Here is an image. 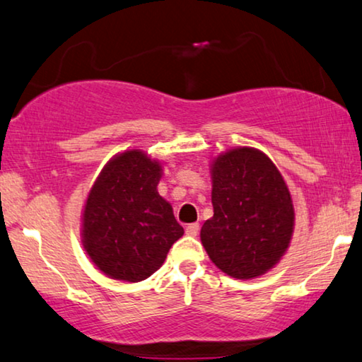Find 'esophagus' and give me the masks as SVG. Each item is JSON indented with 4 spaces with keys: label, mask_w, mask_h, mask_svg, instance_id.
I'll list each match as a JSON object with an SVG mask.
<instances>
[{
    "label": "esophagus",
    "mask_w": 362,
    "mask_h": 362,
    "mask_svg": "<svg viewBox=\"0 0 362 362\" xmlns=\"http://www.w3.org/2000/svg\"><path fill=\"white\" fill-rule=\"evenodd\" d=\"M186 235L187 236H197L199 235V223H191L186 226Z\"/></svg>",
    "instance_id": "34e87169"
}]
</instances>
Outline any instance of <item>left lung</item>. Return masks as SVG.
I'll list each match as a JSON object with an SVG mask.
<instances>
[{"label": "left lung", "instance_id": "1", "mask_svg": "<svg viewBox=\"0 0 362 362\" xmlns=\"http://www.w3.org/2000/svg\"><path fill=\"white\" fill-rule=\"evenodd\" d=\"M214 216L200 230L212 262L238 280L280 262L294 230L291 194L275 163L252 147L231 148L210 165Z\"/></svg>", "mask_w": 362, "mask_h": 362}]
</instances>
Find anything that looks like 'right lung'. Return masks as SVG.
I'll return each instance as SVG.
<instances>
[{
	"instance_id": "add662e5",
	"label": "right lung",
	"mask_w": 362,
	"mask_h": 362,
	"mask_svg": "<svg viewBox=\"0 0 362 362\" xmlns=\"http://www.w3.org/2000/svg\"><path fill=\"white\" fill-rule=\"evenodd\" d=\"M162 163L139 148L115 155L88 192L82 244L92 262L113 280L142 281L163 265L185 235L157 186Z\"/></svg>"
}]
</instances>
